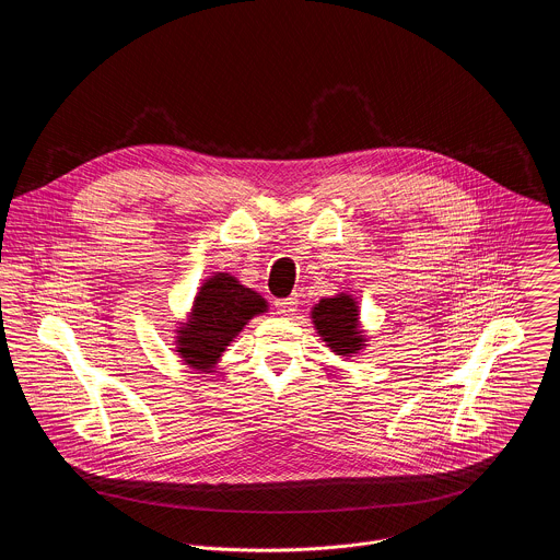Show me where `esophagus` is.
Listing matches in <instances>:
<instances>
[{
    "label": "esophagus",
    "mask_w": 560,
    "mask_h": 560,
    "mask_svg": "<svg viewBox=\"0 0 560 560\" xmlns=\"http://www.w3.org/2000/svg\"><path fill=\"white\" fill-rule=\"evenodd\" d=\"M276 311L282 317L293 315L298 311V295H291V298H284V300H276Z\"/></svg>",
    "instance_id": "34e87169"
}]
</instances>
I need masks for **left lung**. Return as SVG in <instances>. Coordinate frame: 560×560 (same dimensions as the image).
<instances>
[{"label":"left lung","instance_id":"left-lung-1","mask_svg":"<svg viewBox=\"0 0 560 560\" xmlns=\"http://www.w3.org/2000/svg\"><path fill=\"white\" fill-rule=\"evenodd\" d=\"M315 327L319 329L327 347L338 355H351L362 349V336L358 327V306L351 295L325 298L313 311Z\"/></svg>","mask_w":560,"mask_h":560}]
</instances>
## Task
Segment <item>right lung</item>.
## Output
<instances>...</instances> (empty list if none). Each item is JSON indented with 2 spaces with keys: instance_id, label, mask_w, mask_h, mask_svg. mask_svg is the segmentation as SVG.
Wrapping results in <instances>:
<instances>
[{
  "instance_id": "right-lung-1",
  "label": "right lung",
  "mask_w": 560,
  "mask_h": 560,
  "mask_svg": "<svg viewBox=\"0 0 560 560\" xmlns=\"http://www.w3.org/2000/svg\"><path fill=\"white\" fill-rule=\"evenodd\" d=\"M265 308L267 302L252 289L241 287L233 276L218 273L209 278L194 302L191 319L178 329L180 358L209 373L241 327Z\"/></svg>"
}]
</instances>
